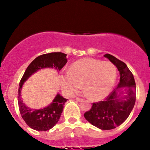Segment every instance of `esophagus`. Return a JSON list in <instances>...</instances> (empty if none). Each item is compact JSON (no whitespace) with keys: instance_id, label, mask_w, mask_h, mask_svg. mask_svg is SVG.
I'll return each instance as SVG.
<instances>
[{"instance_id":"1","label":"esophagus","mask_w":150,"mask_h":150,"mask_svg":"<svg viewBox=\"0 0 150 150\" xmlns=\"http://www.w3.org/2000/svg\"><path fill=\"white\" fill-rule=\"evenodd\" d=\"M76 100L78 101H83V99H82V98H80V97H76Z\"/></svg>"}]
</instances>
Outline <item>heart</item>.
<instances>
[{
	"label": "heart",
	"mask_w": 150,
	"mask_h": 150,
	"mask_svg": "<svg viewBox=\"0 0 150 150\" xmlns=\"http://www.w3.org/2000/svg\"><path fill=\"white\" fill-rule=\"evenodd\" d=\"M117 69L111 62L85 58L70 65L68 73L60 76L62 89L73 95L82 88L91 99L99 100L108 95L115 85Z\"/></svg>",
	"instance_id": "obj_1"
}]
</instances>
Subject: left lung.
Segmentation results:
<instances>
[{
	"mask_svg": "<svg viewBox=\"0 0 150 150\" xmlns=\"http://www.w3.org/2000/svg\"><path fill=\"white\" fill-rule=\"evenodd\" d=\"M104 57L117 67L120 73V82L104 101L92 103V107L86 111L84 116L98 128L111 130L121 125L131 112L135 103L136 85L133 75L125 63L108 53L105 54ZM123 87L127 88L128 95L119 98L117 92Z\"/></svg>",
	"mask_w": 150,
	"mask_h": 150,
	"instance_id": "1",
	"label": "left lung"
}]
</instances>
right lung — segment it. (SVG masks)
I'll return each mask as SVG.
<instances>
[{"label": "right lung", "mask_w": 150, "mask_h": 150, "mask_svg": "<svg viewBox=\"0 0 150 150\" xmlns=\"http://www.w3.org/2000/svg\"><path fill=\"white\" fill-rule=\"evenodd\" d=\"M67 55L61 52H54L41 55L34 60L26 69L19 85L18 100L20 113L27 125L39 131H46L52 128L60 119L66 99L57 94L53 102L47 107L35 110L29 108L21 99L22 85L32 74L44 68H55L60 70L68 62Z\"/></svg>", "instance_id": "add662e5"}]
</instances>
